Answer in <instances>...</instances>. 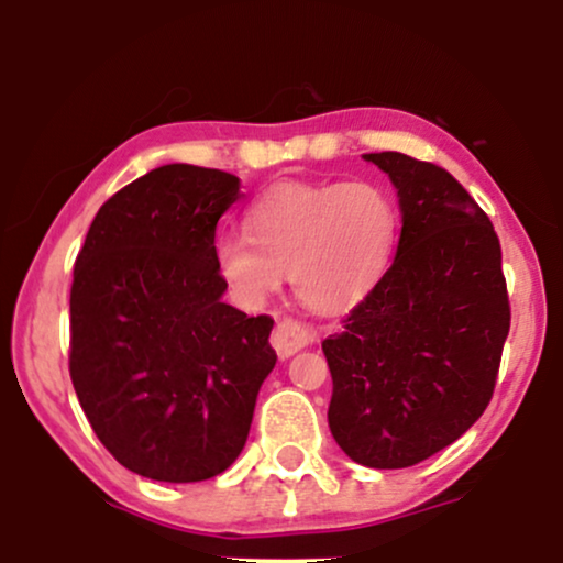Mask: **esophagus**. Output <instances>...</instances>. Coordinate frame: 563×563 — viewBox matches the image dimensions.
Here are the masks:
<instances>
[{
  "label": "esophagus",
  "instance_id": "1",
  "mask_svg": "<svg viewBox=\"0 0 563 563\" xmlns=\"http://www.w3.org/2000/svg\"><path fill=\"white\" fill-rule=\"evenodd\" d=\"M314 339H318V331H314V328L290 318H283L273 331V346L280 357H290V354H296L299 349L312 344Z\"/></svg>",
  "mask_w": 563,
  "mask_h": 563
}]
</instances>
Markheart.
<instances>
[{
  "label": "heart",
  "mask_w": 563,
  "mask_h": 563,
  "mask_svg": "<svg viewBox=\"0 0 563 563\" xmlns=\"http://www.w3.org/2000/svg\"><path fill=\"white\" fill-rule=\"evenodd\" d=\"M397 232V203L376 183H280L249 206L245 235L219 238L214 262L243 303H262L288 273L307 307L335 312L380 280Z\"/></svg>",
  "instance_id": "heart-1"
}]
</instances>
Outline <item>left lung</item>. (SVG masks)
I'll return each instance as SVG.
<instances>
[{"label": "left lung", "mask_w": 563, "mask_h": 563, "mask_svg": "<svg viewBox=\"0 0 563 563\" xmlns=\"http://www.w3.org/2000/svg\"><path fill=\"white\" fill-rule=\"evenodd\" d=\"M402 209L397 256L322 341L328 423L367 468H407L444 450L493 399L510 303L497 232L442 166L367 153Z\"/></svg>", "instance_id": "left-lung-1"}]
</instances>
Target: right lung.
I'll use <instances>...</instances> for the list:
<instances>
[{
    "label": "right lung",
    "instance_id": "right-lung-1",
    "mask_svg": "<svg viewBox=\"0 0 563 563\" xmlns=\"http://www.w3.org/2000/svg\"><path fill=\"white\" fill-rule=\"evenodd\" d=\"M238 196L235 174L158 166L100 206L76 256L70 380L97 439L147 479L230 468L277 363L275 320L222 301L217 222Z\"/></svg>",
    "mask_w": 563,
    "mask_h": 563
}]
</instances>
